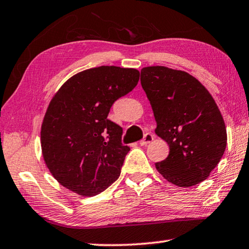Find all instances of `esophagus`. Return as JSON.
Segmentation results:
<instances>
[{
    "label": "esophagus",
    "mask_w": 249,
    "mask_h": 249,
    "mask_svg": "<svg viewBox=\"0 0 249 249\" xmlns=\"http://www.w3.org/2000/svg\"><path fill=\"white\" fill-rule=\"evenodd\" d=\"M153 139H154V136L152 133H145L144 134V137H143V139H142L139 143H140V145H146L148 143H150V142L151 141H153Z\"/></svg>",
    "instance_id": "1"
}]
</instances>
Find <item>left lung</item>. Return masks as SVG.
Instances as JSON below:
<instances>
[{
  "label": "left lung",
  "instance_id": "8db88e82",
  "mask_svg": "<svg viewBox=\"0 0 249 249\" xmlns=\"http://www.w3.org/2000/svg\"><path fill=\"white\" fill-rule=\"evenodd\" d=\"M141 86L156 118V133L170 146L168 158L156 163L157 170L178 186L204 181L218 164L227 142L213 97L193 76L164 66L142 68Z\"/></svg>",
  "mask_w": 249,
  "mask_h": 249
}]
</instances>
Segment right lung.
<instances>
[{"label": "right lung", "instance_id": "1", "mask_svg": "<svg viewBox=\"0 0 249 249\" xmlns=\"http://www.w3.org/2000/svg\"><path fill=\"white\" fill-rule=\"evenodd\" d=\"M139 76L133 68H90L69 78L53 97L40 144L47 168L66 189L92 196L119 178L130 148L122 144V128L108 115Z\"/></svg>", "mask_w": 249, "mask_h": 249}]
</instances>
